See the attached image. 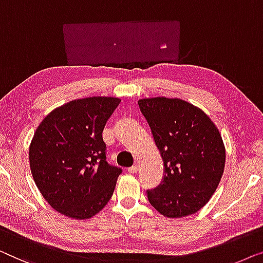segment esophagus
<instances>
[{"mask_svg": "<svg viewBox=\"0 0 263 263\" xmlns=\"http://www.w3.org/2000/svg\"><path fill=\"white\" fill-rule=\"evenodd\" d=\"M138 169H139V165L138 164H135V165H132V167L128 168V173L136 174L137 172H138Z\"/></svg>", "mask_w": 263, "mask_h": 263, "instance_id": "obj_1", "label": "esophagus"}]
</instances>
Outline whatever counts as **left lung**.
<instances>
[{
  "label": "left lung",
  "mask_w": 263,
  "mask_h": 263,
  "mask_svg": "<svg viewBox=\"0 0 263 263\" xmlns=\"http://www.w3.org/2000/svg\"><path fill=\"white\" fill-rule=\"evenodd\" d=\"M164 164L160 186L147 191L149 202L168 218L198 212L220 182L225 165L221 135L199 107L164 96L140 99Z\"/></svg>",
  "instance_id": "obj_1"
}]
</instances>
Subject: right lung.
<instances>
[{
  "label": "right lung",
  "mask_w": 263,
  "mask_h": 263,
  "mask_svg": "<svg viewBox=\"0 0 263 263\" xmlns=\"http://www.w3.org/2000/svg\"><path fill=\"white\" fill-rule=\"evenodd\" d=\"M119 103L108 96L72 100L36 127L29 167L40 193L57 212L89 219L112 198L121 169L107 163L102 131Z\"/></svg>",
  "instance_id": "add662e5"
}]
</instances>
